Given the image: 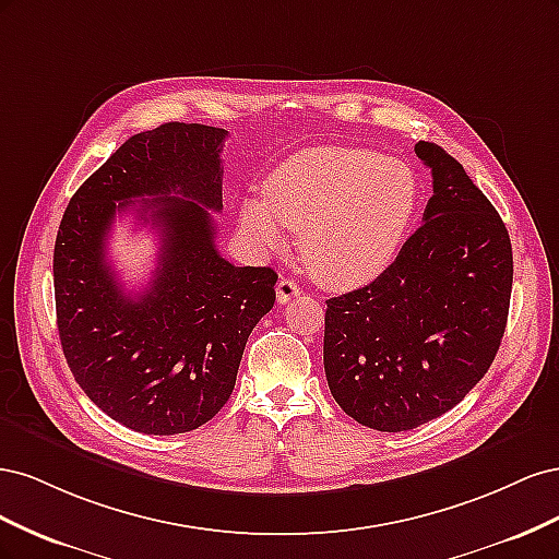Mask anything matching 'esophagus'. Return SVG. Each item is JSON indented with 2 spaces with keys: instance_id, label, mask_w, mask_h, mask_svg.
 <instances>
[{
  "instance_id": "obj_1",
  "label": "esophagus",
  "mask_w": 559,
  "mask_h": 559,
  "mask_svg": "<svg viewBox=\"0 0 559 559\" xmlns=\"http://www.w3.org/2000/svg\"><path fill=\"white\" fill-rule=\"evenodd\" d=\"M300 294H302L300 286H298L294 280L282 277V280L277 282V302H280V306H286V302L298 298Z\"/></svg>"
}]
</instances>
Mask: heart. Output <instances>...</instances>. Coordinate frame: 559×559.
Instances as JSON below:
<instances>
[{"label":"heart","instance_id":"heart-1","mask_svg":"<svg viewBox=\"0 0 559 559\" xmlns=\"http://www.w3.org/2000/svg\"><path fill=\"white\" fill-rule=\"evenodd\" d=\"M419 183L408 163L357 146H312L280 163L263 200H245L240 222L263 251H282L284 228L317 282L354 289L394 263L417 214Z\"/></svg>","mask_w":559,"mask_h":559}]
</instances>
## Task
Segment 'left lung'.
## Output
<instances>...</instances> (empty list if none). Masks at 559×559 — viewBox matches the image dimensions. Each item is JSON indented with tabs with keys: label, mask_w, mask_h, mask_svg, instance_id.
I'll use <instances>...</instances> for the list:
<instances>
[{
	"label": "left lung",
	"mask_w": 559,
	"mask_h": 559,
	"mask_svg": "<svg viewBox=\"0 0 559 559\" xmlns=\"http://www.w3.org/2000/svg\"><path fill=\"white\" fill-rule=\"evenodd\" d=\"M425 224L384 273L326 300L324 370L364 427L408 431L454 408L492 366L513 289L511 238L464 167L433 142Z\"/></svg>",
	"instance_id": "1"
}]
</instances>
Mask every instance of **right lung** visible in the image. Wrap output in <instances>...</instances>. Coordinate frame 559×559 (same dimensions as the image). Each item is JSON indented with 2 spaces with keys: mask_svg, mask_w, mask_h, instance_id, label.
Wrapping results in <instances>:
<instances>
[{
  "mask_svg": "<svg viewBox=\"0 0 559 559\" xmlns=\"http://www.w3.org/2000/svg\"><path fill=\"white\" fill-rule=\"evenodd\" d=\"M226 134L200 123L132 134L62 214L53 284L64 359L99 411L140 433H186L222 411L249 333L275 306V270L233 265L214 245L207 210L224 207ZM121 211L162 230L159 267L138 299L106 259Z\"/></svg>",
  "mask_w": 559,
  "mask_h": 559,
  "instance_id": "obj_1",
  "label": "right lung"
}]
</instances>
